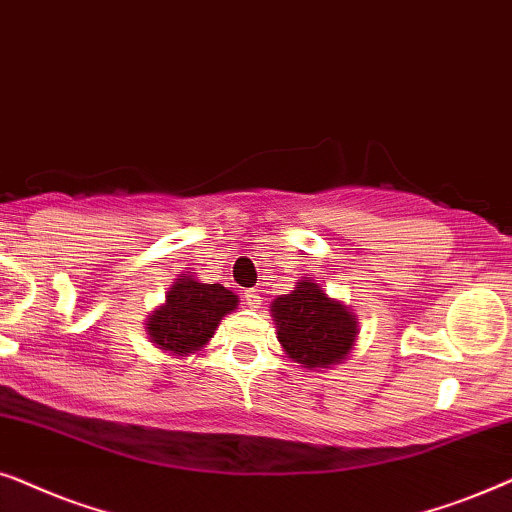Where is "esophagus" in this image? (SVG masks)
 Wrapping results in <instances>:
<instances>
[{"label": "esophagus", "mask_w": 512, "mask_h": 512, "mask_svg": "<svg viewBox=\"0 0 512 512\" xmlns=\"http://www.w3.org/2000/svg\"><path fill=\"white\" fill-rule=\"evenodd\" d=\"M243 297H245V302H248L250 309H260V304H262V292L260 290H255V288L245 290Z\"/></svg>", "instance_id": "1"}]
</instances>
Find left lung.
<instances>
[{"instance_id":"1","label":"left lung","mask_w":512,"mask_h":512,"mask_svg":"<svg viewBox=\"0 0 512 512\" xmlns=\"http://www.w3.org/2000/svg\"><path fill=\"white\" fill-rule=\"evenodd\" d=\"M271 316L285 356L304 370H330L356 346V313L313 278H302L288 295H278L271 302Z\"/></svg>"}]
</instances>
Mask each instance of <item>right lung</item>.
<instances>
[{
    "label": "right lung",
    "instance_id": "obj_1",
    "mask_svg": "<svg viewBox=\"0 0 512 512\" xmlns=\"http://www.w3.org/2000/svg\"><path fill=\"white\" fill-rule=\"evenodd\" d=\"M238 295L220 283H203L194 271L175 278L166 302L149 313L145 332L156 349L187 358L203 351L227 313L236 311Z\"/></svg>",
    "mask_w": 512,
    "mask_h": 512
}]
</instances>
